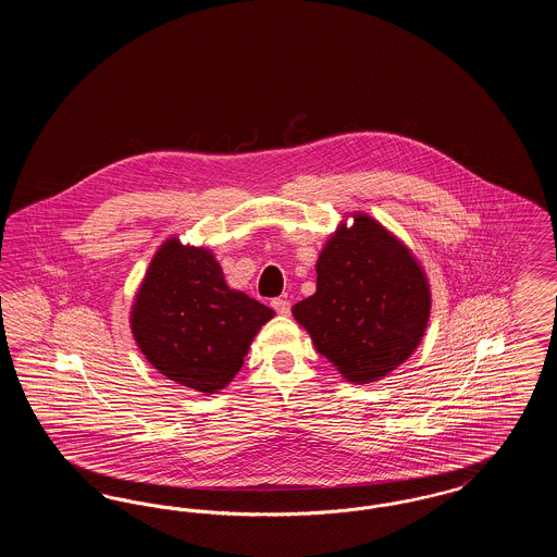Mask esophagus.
<instances>
[{
	"label": "esophagus",
	"instance_id": "1",
	"mask_svg": "<svg viewBox=\"0 0 557 557\" xmlns=\"http://www.w3.org/2000/svg\"><path fill=\"white\" fill-rule=\"evenodd\" d=\"M271 307L275 309L277 315H290L292 305L288 298H273V300H271Z\"/></svg>",
	"mask_w": 557,
	"mask_h": 557
}]
</instances>
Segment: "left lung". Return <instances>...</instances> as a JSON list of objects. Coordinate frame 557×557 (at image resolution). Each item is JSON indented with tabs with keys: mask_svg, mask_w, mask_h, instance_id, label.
Returning <instances> with one entry per match:
<instances>
[{
	"mask_svg": "<svg viewBox=\"0 0 557 557\" xmlns=\"http://www.w3.org/2000/svg\"><path fill=\"white\" fill-rule=\"evenodd\" d=\"M318 290L294 319L348 382H375L422 343L430 286L409 248L368 214H352L319 255Z\"/></svg>",
	"mask_w": 557,
	"mask_h": 557,
	"instance_id": "left-lung-1",
	"label": "left lung"
}]
</instances>
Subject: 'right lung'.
<instances>
[{"label":"right lung","instance_id":"obj_1","mask_svg":"<svg viewBox=\"0 0 557 557\" xmlns=\"http://www.w3.org/2000/svg\"><path fill=\"white\" fill-rule=\"evenodd\" d=\"M273 315L225 284L211 250L171 238L137 290L132 332L162 375L212 395L234 380L252 338Z\"/></svg>","mask_w":557,"mask_h":557}]
</instances>
